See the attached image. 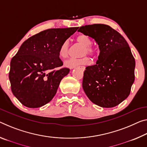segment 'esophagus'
Returning <instances> with one entry per match:
<instances>
[{
	"instance_id": "1",
	"label": "esophagus",
	"mask_w": 147,
	"mask_h": 147,
	"mask_svg": "<svg viewBox=\"0 0 147 147\" xmlns=\"http://www.w3.org/2000/svg\"><path fill=\"white\" fill-rule=\"evenodd\" d=\"M78 68H80L81 70H82V71H84L85 69H86V67L84 66H79Z\"/></svg>"
}]
</instances>
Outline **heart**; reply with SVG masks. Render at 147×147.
<instances>
[{
    "label": "heart",
    "instance_id": "heart-1",
    "mask_svg": "<svg viewBox=\"0 0 147 147\" xmlns=\"http://www.w3.org/2000/svg\"><path fill=\"white\" fill-rule=\"evenodd\" d=\"M76 41L78 44L84 46L82 49V55H84L88 54V55L92 57H95L97 53V48L95 46L92 45V40L90 36L86 34H80L76 38ZM69 41L68 40H65L61 44L59 50V55L62 58H65L68 56L69 55ZM90 63V59L88 57H83L80 59H74L71 58L67 60L65 62V66L70 67V68H73V67L78 66L80 65H88Z\"/></svg>",
    "mask_w": 147,
    "mask_h": 147
}]
</instances>
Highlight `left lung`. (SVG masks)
<instances>
[{"label": "left lung", "mask_w": 147, "mask_h": 147, "mask_svg": "<svg viewBox=\"0 0 147 147\" xmlns=\"http://www.w3.org/2000/svg\"><path fill=\"white\" fill-rule=\"evenodd\" d=\"M79 32L94 38L100 50L96 64L84 73L82 88L92 102L105 108L114 107L130 94L135 80L136 61L127 42L109 25L82 26Z\"/></svg>", "instance_id": "left-lung-1"}]
</instances>
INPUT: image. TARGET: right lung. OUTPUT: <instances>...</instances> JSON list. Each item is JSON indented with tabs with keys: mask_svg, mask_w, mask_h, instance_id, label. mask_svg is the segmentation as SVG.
<instances>
[{
	"mask_svg": "<svg viewBox=\"0 0 147 147\" xmlns=\"http://www.w3.org/2000/svg\"><path fill=\"white\" fill-rule=\"evenodd\" d=\"M78 27L49 29L25 40L10 62L9 79L13 94L29 108H38L50 102L56 94L69 68H61V44Z\"/></svg>",
	"mask_w": 147,
	"mask_h": 147,
	"instance_id": "1",
	"label": "right lung"
}]
</instances>
